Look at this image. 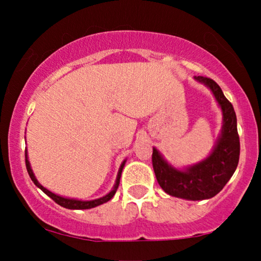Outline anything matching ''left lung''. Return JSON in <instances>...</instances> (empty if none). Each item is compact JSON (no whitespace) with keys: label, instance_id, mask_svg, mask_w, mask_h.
<instances>
[{"label":"left lung","instance_id":"8db88e82","mask_svg":"<svg viewBox=\"0 0 261 261\" xmlns=\"http://www.w3.org/2000/svg\"><path fill=\"white\" fill-rule=\"evenodd\" d=\"M194 78L213 92L222 112L219 138L209 155L192 165L183 169L174 167L155 147H153L152 164L156 180L166 194L188 201H203L219 194L234 174L240 155V140L234 108L219 84L206 77Z\"/></svg>","mask_w":261,"mask_h":261}]
</instances>
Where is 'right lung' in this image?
<instances>
[{"label":"right lung","mask_w":261,"mask_h":261,"mask_svg":"<svg viewBox=\"0 0 261 261\" xmlns=\"http://www.w3.org/2000/svg\"><path fill=\"white\" fill-rule=\"evenodd\" d=\"M24 156H26L27 172H28V174H30L32 181H33V183H34L35 185H37V187H38L39 189H40V190L44 191L45 194L48 196V197H51L56 203H58L59 205H62V206H64V208H66V209H76V210H80V209H91V208H95V206H98V205L103 204V203L110 201V199L113 198V196L115 195L117 188H119L121 173H122V170H123V167H124V164H126V162H127V159H124L123 162L121 163L120 169H119V172H117V176H116L115 184H114L113 189L108 192V194H107L106 196H103V197H99V198H96V199H91V201H82V199H77V198L63 197V196L57 195V194H55V192L49 191L48 189H46L45 187H42V185L38 181L37 178H35L33 170H32L31 164H30V160H28L27 149H26V152H24Z\"/></svg>","instance_id":"add662e5"}]
</instances>
